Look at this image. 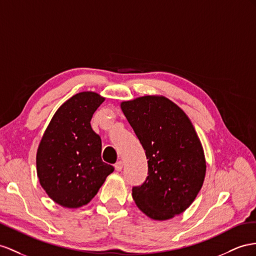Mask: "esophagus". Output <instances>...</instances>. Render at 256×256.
I'll return each instance as SVG.
<instances>
[{
	"instance_id": "obj_1",
	"label": "esophagus",
	"mask_w": 256,
	"mask_h": 256,
	"mask_svg": "<svg viewBox=\"0 0 256 256\" xmlns=\"http://www.w3.org/2000/svg\"><path fill=\"white\" fill-rule=\"evenodd\" d=\"M114 168H116V171L120 172L121 170L123 168V162L122 161H118L116 164H114Z\"/></svg>"
}]
</instances>
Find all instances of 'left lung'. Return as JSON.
I'll list each match as a JSON object with an SVG mask.
<instances>
[{"label": "left lung", "mask_w": 256, "mask_h": 256, "mask_svg": "<svg viewBox=\"0 0 256 256\" xmlns=\"http://www.w3.org/2000/svg\"><path fill=\"white\" fill-rule=\"evenodd\" d=\"M121 109L148 159V176L132 189L142 213L156 220L190 206L206 178L204 152L187 114L164 96L122 102Z\"/></svg>", "instance_id": "1"}]
</instances>
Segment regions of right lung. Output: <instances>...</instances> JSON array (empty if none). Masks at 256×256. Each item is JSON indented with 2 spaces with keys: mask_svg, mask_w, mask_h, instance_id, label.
Here are the masks:
<instances>
[{
  "mask_svg": "<svg viewBox=\"0 0 256 256\" xmlns=\"http://www.w3.org/2000/svg\"><path fill=\"white\" fill-rule=\"evenodd\" d=\"M104 100L95 92L69 98L52 118L38 145V180L50 198L64 208L88 204L114 170L102 162V140L90 126Z\"/></svg>",
  "mask_w": 256,
  "mask_h": 256,
  "instance_id": "obj_1",
  "label": "right lung"
}]
</instances>
